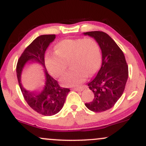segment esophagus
Segmentation results:
<instances>
[{
    "label": "esophagus",
    "mask_w": 146,
    "mask_h": 146,
    "mask_svg": "<svg viewBox=\"0 0 146 146\" xmlns=\"http://www.w3.org/2000/svg\"><path fill=\"white\" fill-rule=\"evenodd\" d=\"M74 90H76V91H82L84 89V86H80V87H75V88H73Z\"/></svg>",
    "instance_id": "esophagus-1"
}]
</instances>
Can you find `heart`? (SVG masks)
Instances as JSON below:
<instances>
[{
    "label": "heart",
    "instance_id": "obj_1",
    "mask_svg": "<svg viewBox=\"0 0 146 146\" xmlns=\"http://www.w3.org/2000/svg\"><path fill=\"white\" fill-rule=\"evenodd\" d=\"M56 54L46 58L48 71L56 78L62 75L70 61L72 68L62 79L65 86H75L83 82L87 75L95 74L101 64L99 43L93 38L65 39L55 46Z\"/></svg>",
    "mask_w": 146,
    "mask_h": 146
}]
</instances>
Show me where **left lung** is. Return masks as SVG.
I'll use <instances>...</instances> for the list:
<instances>
[{
  "instance_id": "1",
  "label": "left lung",
  "mask_w": 146,
  "mask_h": 146,
  "mask_svg": "<svg viewBox=\"0 0 146 146\" xmlns=\"http://www.w3.org/2000/svg\"><path fill=\"white\" fill-rule=\"evenodd\" d=\"M94 38L102 53V64L88 86L94 93L92 102L85 104L95 113L110 109L121 98L128 77V66L123 51L106 33L100 31L84 33Z\"/></svg>"
}]
</instances>
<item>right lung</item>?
<instances>
[{
	"instance_id": "add662e5",
	"label": "right lung",
	"mask_w": 146,
	"mask_h": 146,
	"mask_svg": "<svg viewBox=\"0 0 146 146\" xmlns=\"http://www.w3.org/2000/svg\"><path fill=\"white\" fill-rule=\"evenodd\" d=\"M55 34L42 35L38 36L27 46L18 60L16 73L18 84L25 101L37 113L44 116L56 115L62 108L69 88H63L48 73L45 68L46 83L41 93L27 92L20 83L21 72L24 65L28 61L41 63L45 68L44 53L46 48L56 38Z\"/></svg>"
}]
</instances>
